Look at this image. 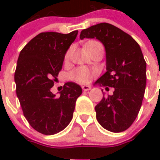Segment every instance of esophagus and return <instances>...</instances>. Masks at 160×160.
<instances>
[{
	"instance_id": "34e87169",
	"label": "esophagus",
	"mask_w": 160,
	"mask_h": 160,
	"mask_svg": "<svg viewBox=\"0 0 160 160\" xmlns=\"http://www.w3.org/2000/svg\"><path fill=\"white\" fill-rule=\"evenodd\" d=\"M82 90H84V91H88V90H91V87H90V85H83Z\"/></svg>"
}]
</instances>
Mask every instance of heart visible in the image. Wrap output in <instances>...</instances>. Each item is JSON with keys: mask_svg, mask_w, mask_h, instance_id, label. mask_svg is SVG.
<instances>
[{"mask_svg": "<svg viewBox=\"0 0 160 160\" xmlns=\"http://www.w3.org/2000/svg\"><path fill=\"white\" fill-rule=\"evenodd\" d=\"M94 42H97V41H89L88 43H86L85 45L90 43H94ZM70 51H68L66 55H65V60H67L69 58V55H70ZM70 77L73 80H75L76 82L80 83V84H87L91 80V78H92V72L90 71L88 68L86 67H80L75 70L73 72H71L70 74Z\"/></svg>", "mask_w": 160, "mask_h": 160, "instance_id": "1", "label": "heart"}]
</instances>
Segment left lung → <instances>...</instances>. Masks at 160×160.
Segmentation results:
<instances>
[{
	"label": "left lung",
	"mask_w": 160,
	"mask_h": 160,
	"mask_svg": "<svg viewBox=\"0 0 160 160\" xmlns=\"http://www.w3.org/2000/svg\"><path fill=\"white\" fill-rule=\"evenodd\" d=\"M80 38H96L105 46L106 72L95 85L114 88L95 106L103 128L119 133L136 119L146 86V62L140 46L129 34L109 23H100L80 32Z\"/></svg>",
	"instance_id": "8db88e82"
}]
</instances>
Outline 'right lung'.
Listing matches in <instances>:
<instances>
[{
  "instance_id": "1",
  "label": "right lung",
  "mask_w": 160,
  "mask_h": 160,
  "mask_svg": "<svg viewBox=\"0 0 160 160\" xmlns=\"http://www.w3.org/2000/svg\"><path fill=\"white\" fill-rule=\"evenodd\" d=\"M78 31L69 34L42 32L26 44L19 55L15 82L24 116L36 131L51 135L70 124L80 85L65 83L59 96L51 91L62 69L66 51Z\"/></svg>"
}]
</instances>
